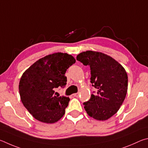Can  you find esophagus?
<instances>
[{
  "instance_id": "34e87169",
  "label": "esophagus",
  "mask_w": 148,
  "mask_h": 148,
  "mask_svg": "<svg viewBox=\"0 0 148 148\" xmlns=\"http://www.w3.org/2000/svg\"><path fill=\"white\" fill-rule=\"evenodd\" d=\"M74 97H79V93H76V94H74L73 95Z\"/></svg>"
}]
</instances>
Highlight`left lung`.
<instances>
[{"mask_svg":"<svg viewBox=\"0 0 148 148\" xmlns=\"http://www.w3.org/2000/svg\"><path fill=\"white\" fill-rule=\"evenodd\" d=\"M77 60L90 66V82L97 90L83 103L85 110L95 120H108L120 109L127 92L128 77L125 69L112 57L99 52H82Z\"/></svg>","mask_w":148,"mask_h":148,"instance_id":"left-lung-1","label":"left lung"}]
</instances>
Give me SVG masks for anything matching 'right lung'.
<instances>
[{
    "instance_id": "right-lung-1",
    "label": "right lung",
    "mask_w": 148,
    "mask_h": 148,
    "mask_svg": "<svg viewBox=\"0 0 148 148\" xmlns=\"http://www.w3.org/2000/svg\"><path fill=\"white\" fill-rule=\"evenodd\" d=\"M75 62L70 54L54 53L38 60L23 74L19 85L21 100L36 120L53 123L64 115L70 99L55 96L54 89L65 87V73Z\"/></svg>"
}]
</instances>
